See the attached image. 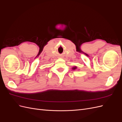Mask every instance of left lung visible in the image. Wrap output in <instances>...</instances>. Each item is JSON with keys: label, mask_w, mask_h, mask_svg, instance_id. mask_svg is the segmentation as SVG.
Masks as SVG:
<instances>
[{"label": "left lung", "mask_w": 122, "mask_h": 122, "mask_svg": "<svg viewBox=\"0 0 122 122\" xmlns=\"http://www.w3.org/2000/svg\"><path fill=\"white\" fill-rule=\"evenodd\" d=\"M76 69V67H74V68H73V70H75Z\"/></svg>", "instance_id": "1"}]
</instances>
